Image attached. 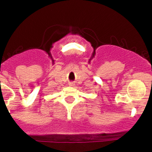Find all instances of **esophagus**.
<instances>
[{
  "mask_svg": "<svg viewBox=\"0 0 152 152\" xmlns=\"http://www.w3.org/2000/svg\"><path fill=\"white\" fill-rule=\"evenodd\" d=\"M69 86H74V83H69Z\"/></svg>",
  "mask_w": 152,
  "mask_h": 152,
  "instance_id": "1",
  "label": "esophagus"
}]
</instances>
